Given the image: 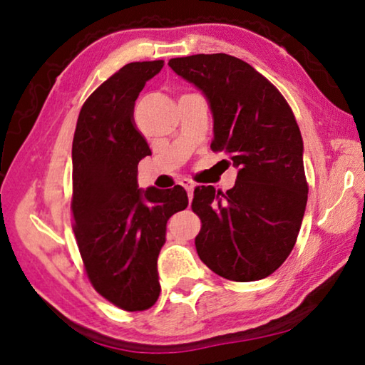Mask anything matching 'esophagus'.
I'll return each instance as SVG.
<instances>
[{"label":"esophagus","instance_id":"obj_1","mask_svg":"<svg viewBox=\"0 0 365 365\" xmlns=\"http://www.w3.org/2000/svg\"><path fill=\"white\" fill-rule=\"evenodd\" d=\"M180 185H182V187H183L185 190H187V193L190 195V197H191V196H193L195 183H193V182H191V180H190V178H182V180H180Z\"/></svg>","mask_w":365,"mask_h":365}]
</instances>
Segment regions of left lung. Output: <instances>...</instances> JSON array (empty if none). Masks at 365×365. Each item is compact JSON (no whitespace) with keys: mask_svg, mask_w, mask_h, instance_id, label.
Returning <instances> with one entry per match:
<instances>
[{"mask_svg":"<svg viewBox=\"0 0 365 365\" xmlns=\"http://www.w3.org/2000/svg\"><path fill=\"white\" fill-rule=\"evenodd\" d=\"M169 66L206 96L211 148L238 169L227 193L211 185L195 188L197 256L227 280L265 279L292 252L307 202L304 146L293 110L255 67L225 53L175 58Z\"/></svg>","mask_w":365,"mask_h":365,"instance_id":"8db88e82","label":"left lung"}]
</instances>
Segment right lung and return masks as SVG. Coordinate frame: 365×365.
Listing matches in <instances>:
<instances>
[{"mask_svg": "<svg viewBox=\"0 0 365 365\" xmlns=\"http://www.w3.org/2000/svg\"><path fill=\"white\" fill-rule=\"evenodd\" d=\"M164 61L130 63L80 109L72 141L73 233L86 275L123 311H145L160 293L158 256L165 227L188 206L180 185L138 188V163L151 150L133 120L135 101Z\"/></svg>", "mask_w": 365, "mask_h": 365, "instance_id": "right-lung-1", "label": "right lung"}]
</instances>
